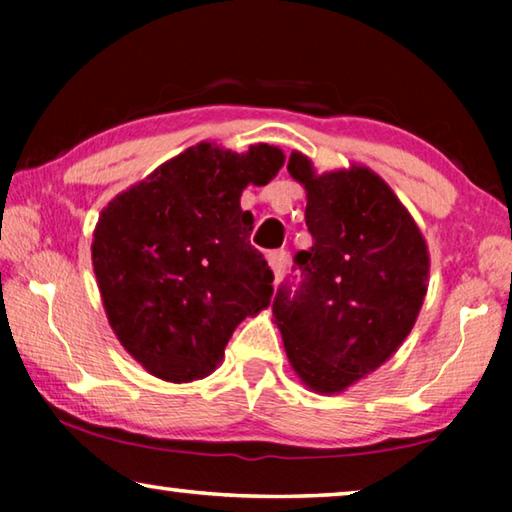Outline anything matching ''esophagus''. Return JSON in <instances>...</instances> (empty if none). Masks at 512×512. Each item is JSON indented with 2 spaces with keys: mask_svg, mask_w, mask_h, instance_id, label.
Returning a JSON list of instances; mask_svg holds the SVG:
<instances>
[{
  "mask_svg": "<svg viewBox=\"0 0 512 512\" xmlns=\"http://www.w3.org/2000/svg\"><path fill=\"white\" fill-rule=\"evenodd\" d=\"M268 259V266H271V271L275 275V282H280V277L284 273V264H287V253L284 250H273V253L266 255Z\"/></svg>",
  "mask_w": 512,
  "mask_h": 512,
  "instance_id": "34e87169",
  "label": "esophagus"
}]
</instances>
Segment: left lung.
I'll list each match as a JSON object with an SVG mask.
<instances>
[{
    "instance_id": "8db88e82",
    "label": "left lung",
    "mask_w": 512,
    "mask_h": 512,
    "mask_svg": "<svg viewBox=\"0 0 512 512\" xmlns=\"http://www.w3.org/2000/svg\"><path fill=\"white\" fill-rule=\"evenodd\" d=\"M287 169L305 187L309 250L302 282L273 300L275 325L302 384L336 395L386 363L411 334L429 287V248L418 223L375 171L316 173L298 151Z\"/></svg>"
}]
</instances>
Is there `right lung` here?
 <instances>
[{
    "mask_svg": "<svg viewBox=\"0 0 512 512\" xmlns=\"http://www.w3.org/2000/svg\"><path fill=\"white\" fill-rule=\"evenodd\" d=\"M284 164L277 146L246 153L189 146L103 207L92 266L108 323L153 377L187 384L223 361L235 327L271 305L273 271L250 246L248 185Z\"/></svg>",
    "mask_w": 512,
    "mask_h": 512,
    "instance_id": "1",
    "label": "right lung"
}]
</instances>
